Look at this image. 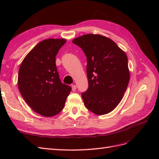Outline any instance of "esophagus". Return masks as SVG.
I'll return each mask as SVG.
<instances>
[{
	"label": "esophagus",
	"instance_id": "34e87169",
	"mask_svg": "<svg viewBox=\"0 0 159 159\" xmlns=\"http://www.w3.org/2000/svg\"><path fill=\"white\" fill-rule=\"evenodd\" d=\"M72 89L73 92H75L76 89V86L75 85H72Z\"/></svg>",
	"mask_w": 159,
	"mask_h": 159
}]
</instances>
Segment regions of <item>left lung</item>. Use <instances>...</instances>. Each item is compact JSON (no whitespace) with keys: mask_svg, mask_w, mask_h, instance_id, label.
<instances>
[{"mask_svg":"<svg viewBox=\"0 0 159 159\" xmlns=\"http://www.w3.org/2000/svg\"><path fill=\"white\" fill-rule=\"evenodd\" d=\"M87 57L89 87L82 93L86 108L98 116L111 112L121 102L130 80L128 57L112 39L86 34L73 39Z\"/></svg>","mask_w":159,"mask_h":159,"instance_id":"8db88e82","label":"left lung"}]
</instances>
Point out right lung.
Instances as JSON below:
<instances>
[{"label":"right lung","mask_w":159,"mask_h":159,"mask_svg":"<svg viewBox=\"0 0 159 159\" xmlns=\"http://www.w3.org/2000/svg\"><path fill=\"white\" fill-rule=\"evenodd\" d=\"M67 40L47 39L38 43L20 66L18 85L26 104L39 115L52 117L63 109L71 87L61 82L56 55Z\"/></svg>","instance_id":"1"}]
</instances>
